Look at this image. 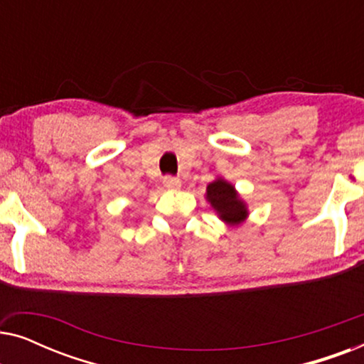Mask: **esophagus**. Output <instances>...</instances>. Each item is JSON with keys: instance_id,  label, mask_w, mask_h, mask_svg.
Instances as JSON below:
<instances>
[{"instance_id": "34e87169", "label": "esophagus", "mask_w": 364, "mask_h": 364, "mask_svg": "<svg viewBox=\"0 0 364 364\" xmlns=\"http://www.w3.org/2000/svg\"><path fill=\"white\" fill-rule=\"evenodd\" d=\"M162 182L167 188H178V187H181V178L176 177V176H166V177H164Z\"/></svg>"}]
</instances>
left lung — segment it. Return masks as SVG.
<instances>
[{
  "label": "left lung",
  "instance_id": "left-lung-1",
  "mask_svg": "<svg viewBox=\"0 0 364 364\" xmlns=\"http://www.w3.org/2000/svg\"><path fill=\"white\" fill-rule=\"evenodd\" d=\"M207 198L222 220L228 223H240L247 217V208L238 198L235 188L225 181L208 183Z\"/></svg>",
  "mask_w": 364,
  "mask_h": 364
}]
</instances>
